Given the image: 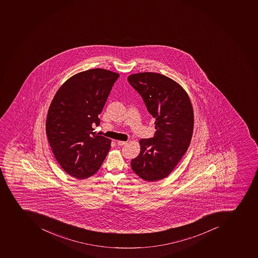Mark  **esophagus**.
Here are the masks:
<instances>
[{"label": "esophagus", "instance_id": "1", "mask_svg": "<svg viewBox=\"0 0 258 258\" xmlns=\"http://www.w3.org/2000/svg\"><path fill=\"white\" fill-rule=\"evenodd\" d=\"M116 143H117V145L119 146V147H122V146L125 145L127 142H123V141H116Z\"/></svg>", "mask_w": 258, "mask_h": 258}]
</instances>
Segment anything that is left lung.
Segmentation results:
<instances>
[{
	"label": "left lung",
	"mask_w": 258,
	"mask_h": 258,
	"mask_svg": "<svg viewBox=\"0 0 258 258\" xmlns=\"http://www.w3.org/2000/svg\"><path fill=\"white\" fill-rule=\"evenodd\" d=\"M152 116L156 133L151 139H141L139 156L131 168L147 181L161 180L170 174L187 151L194 128V112L186 92L164 75L142 73L128 76Z\"/></svg>",
	"instance_id": "left-lung-1"
}]
</instances>
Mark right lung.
I'll use <instances>...</instances> for the list:
<instances>
[{
    "label": "right lung",
    "instance_id": "right-lung-1",
    "mask_svg": "<svg viewBox=\"0 0 258 258\" xmlns=\"http://www.w3.org/2000/svg\"><path fill=\"white\" fill-rule=\"evenodd\" d=\"M118 73L95 69L74 75L58 89L46 119V134L53 156L72 177L85 179L100 168L111 140L92 128L102 112Z\"/></svg>",
    "mask_w": 258,
    "mask_h": 258
}]
</instances>
